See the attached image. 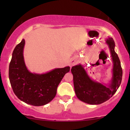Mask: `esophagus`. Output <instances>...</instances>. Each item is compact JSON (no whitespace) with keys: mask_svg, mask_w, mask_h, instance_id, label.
<instances>
[{"mask_svg":"<svg viewBox=\"0 0 130 130\" xmlns=\"http://www.w3.org/2000/svg\"><path fill=\"white\" fill-rule=\"evenodd\" d=\"M76 63H77V60H76V58H73V59L71 60L70 63V67H72V66H73L75 65Z\"/></svg>","mask_w":130,"mask_h":130,"instance_id":"obj_1","label":"esophagus"}]
</instances>
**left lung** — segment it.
<instances>
[{
	"label": "left lung",
	"mask_w": 130,
	"mask_h": 130,
	"mask_svg": "<svg viewBox=\"0 0 130 130\" xmlns=\"http://www.w3.org/2000/svg\"><path fill=\"white\" fill-rule=\"evenodd\" d=\"M106 44L109 47L113 62L112 76L108 86L92 80L80 64L73 66L71 69L76 95L79 100L86 104L99 105L108 101L114 95L121 83L122 70L114 50L115 42L112 38L108 37Z\"/></svg>",
	"instance_id": "8db88e82"
}]
</instances>
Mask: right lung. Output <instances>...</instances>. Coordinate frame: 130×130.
<instances>
[{
  "label": "right lung",
  "instance_id": "obj_1",
  "mask_svg": "<svg viewBox=\"0 0 130 130\" xmlns=\"http://www.w3.org/2000/svg\"><path fill=\"white\" fill-rule=\"evenodd\" d=\"M25 41L22 39L12 53L9 68V78L15 95L27 104L42 106L56 96L57 89L70 67L54 69L42 74L34 73L28 70L24 58Z\"/></svg>",
  "mask_w": 130,
  "mask_h": 130
}]
</instances>
